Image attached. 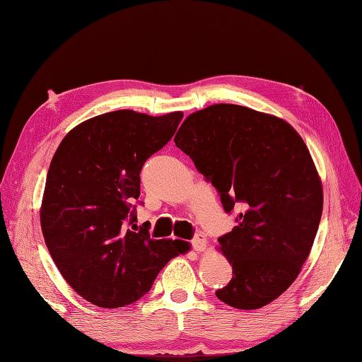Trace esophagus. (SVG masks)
Instances as JSON below:
<instances>
[{
  "mask_svg": "<svg viewBox=\"0 0 362 362\" xmlns=\"http://www.w3.org/2000/svg\"><path fill=\"white\" fill-rule=\"evenodd\" d=\"M191 246H193V250L197 252L205 250V237L202 233H197V235L193 237V240H191Z\"/></svg>",
  "mask_w": 362,
  "mask_h": 362,
  "instance_id": "esophagus-1",
  "label": "esophagus"
}]
</instances>
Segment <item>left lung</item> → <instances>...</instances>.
I'll list each match as a JSON object with an SVG mask.
<instances>
[{
  "label": "left lung",
  "mask_w": 362,
  "mask_h": 362,
  "mask_svg": "<svg viewBox=\"0 0 362 362\" xmlns=\"http://www.w3.org/2000/svg\"><path fill=\"white\" fill-rule=\"evenodd\" d=\"M174 143L226 214L240 211L218 238L232 279L216 296L237 309L272 303L298 276L322 218V183L304 141L286 120L219 103L188 116Z\"/></svg>",
  "instance_id": "obj_1"
}]
</instances>
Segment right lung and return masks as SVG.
Returning <instances> with one entry per match:
<instances>
[{
  "mask_svg": "<svg viewBox=\"0 0 362 362\" xmlns=\"http://www.w3.org/2000/svg\"><path fill=\"white\" fill-rule=\"evenodd\" d=\"M182 117L106 112L69 132L52 160L40 210L45 243L64 279L98 308L138 301L187 250L180 240H152L148 226L134 224L141 169Z\"/></svg>",
  "mask_w": 362,
  "mask_h": 362,
  "instance_id": "1",
  "label": "right lung"
}]
</instances>
